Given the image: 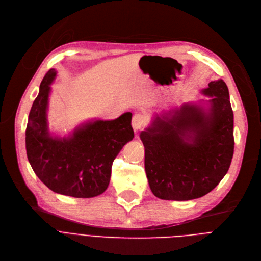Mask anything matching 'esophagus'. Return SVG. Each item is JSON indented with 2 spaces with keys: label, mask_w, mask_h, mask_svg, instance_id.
Returning a JSON list of instances; mask_svg holds the SVG:
<instances>
[{
  "label": "esophagus",
  "mask_w": 261,
  "mask_h": 261,
  "mask_svg": "<svg viewBox=\"0 0 261 261\" xmlns=\"http://www.w3.org/2000/svg\"><path fill=\"white\" fill-rule=\"evenodd\" d=\"M145 123H146V117L143 114L138 113V114H135L133 116V118H132V127H133V129L135 131L141 130L145 126Z\"/></svg>",
  "instance_id": "obj_1"
}]
</instances>
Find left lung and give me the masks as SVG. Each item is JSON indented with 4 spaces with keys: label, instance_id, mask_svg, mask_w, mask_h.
<instances>
[{
    "label": "left lung",
    "instance_id": "left-lung-1",
    "mask_svg": "<svg viewBox=\"0 0 261 261\" xmlns=\"http://www.w3.org/2000/svg\"><path fill=\"white\" fill-rule=\"evenodd\" d=\"M202 93L207 107L183 103L156 114L142 131L145 170L153 195L162 200L187 201L212 191L228 171L234 154V114L222 79Z\"/></svg>",
    "mask_w": 261,
    "mask_h": 261
}]
</instances>
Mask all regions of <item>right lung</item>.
Segmentation results:
<instances>
[{"label":"right lung","instance_id":"add662e5","mask_svg":"<svg viewBox=\"0 0 261 261\" xmlns=\"http://www.w3.org/2000/svg\"><path fill=\"white\" fill-rule=\"evenodd\" d=\"M55 68L41 81L25 132L26 153L37 176L54 193L74 198H93L108 188L112 164L121 148L134 138L132 113L113 120H94L64 138L48 129L47 108Z\"/></svg>","mask_w":261,"mask_h":261}]
</instances>
